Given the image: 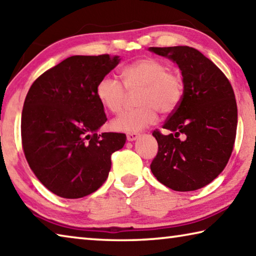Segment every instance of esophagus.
Listing matches in <instances>:
<instances>
[{"label":"esophagus","mask_w":256,"mask_h":256,"mask_svg":"<svg viewBox=\"0 0 256 256\" xmlns=\"http://www.w3.org/2000/svg\"><path fill=\"white\" fill-rule=\"evenodd\" d=\"M126 138H128V141H134V140H136V138H138V133H136V132H131V133L128 134Z\"/></svg>","instance_id":"34e87169"}]
</instances>
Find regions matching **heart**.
I'll return each instance as SVG.
<instances>
[{
    "label": "heart",
    "mask_w": 256,
    "mask_h": 256,
    "mask_svg": "<svg viewBox=\"0 0 256 256\" xmlns=\"http://www.w3.org/2000/svg\"><path fill=\"white\" fill-rule=\"evenodd\" d=\"M122 84L114 78L104 76L96 86L99 102L112 114L123 110L126 92L138 90V107L123 112L112 126L120 132H138L156 123L160 114L174 112L184 97L183 76L154 58H142L120 70ZM124 86H122V84Z\"/></svg>",
    "instance_id": "1"
}]
</instances>
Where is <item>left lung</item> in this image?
I'll return each instance as SVG.
<instances>
[{"label": "left lung", "mask_w": 256, "mask_h": 256, "mask_svg": "<svg viewBox=\"0 0 256 256\" xmlns=\"http://www.w3.org/2000/svg\"><path fill=\"white\" fill-rule=\"evenodd\" d=\"M150 50L175 60L184 81L183 100L162 125L170 134L152 132L158 152L151 172L174 190H198L224 170L232 156L237 128L235 94L224 72L193 47Z\"/></svg>", "instance_id": "obj_1"}]
</instances>
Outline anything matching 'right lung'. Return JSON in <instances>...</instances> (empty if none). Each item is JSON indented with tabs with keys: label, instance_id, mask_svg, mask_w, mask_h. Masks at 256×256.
Returning <instances> with one entry per match:
<instances>
[{
	"label": "right lung",
	"instance_id": "1",
	"mask_svg": "<svg viewBox=\"0 0 256 256\" xmlns=\"http://www.w3.org/2000/svg\"><path fill=\"white\" fill-rule=\"evenodd\" d=\"M118 56L76 55L34 81L21 115V142L32 170L56 196L79 198L105 183L112 154L123 148L124 133L97 130L107 120L96 97L98 81Z\"/></svg>",
	"mask_w": 256,
	"mask_h": 256
}]
</instances>
